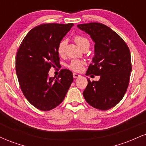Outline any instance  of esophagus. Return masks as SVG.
I'll return each instance as SVG.
<instances>
[{"label":"esophagus","instance_id":"34e87169","mask_svg":"<svg viewBox=\"0 0 146 146\" xmlns=\"http://www.w3.org/2000/svg\"><path fill=\"white\" fill-rule=\"evenodd\" d=\"M73 78H78L81 76L80 74H78V73H73Z\"/></svg>","mask_w":146,"mask_h":146}]
</instances>
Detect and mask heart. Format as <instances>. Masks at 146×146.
Segmentation results:
<instances>
[{
	"mask_svg": "<svg viewBox=\"0 0 146 146\" xmlns=\"http://www.w3.org/2000/svg\"><path fill=\"white\" fill-rule=\"evenodd\" d=\"M74 40L77 44L80 46V48H82L86 44H89V41L85 37L81 36H77L74 38ZM66 40H64L61 41L60 44H58V53L60 56H63L65 53V48H66ZM83 62L80 61L78 60H73L71 62V63L68 65V67L71 69L73 70V71H81L83 68Z\"/></svg>",
	"mask_w": 146,
	"mask_h": 146,
	"instance_id": "b5f03b06",
	"label": "heart"
}]
</instances>
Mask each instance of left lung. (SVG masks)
<instances>
[{
  "label": "left lung",
  "instance_id": "left-lung-1",
  "mask_svg": "<svg viewBox=\"0 0 146 146\" xmlns=\"http://www.w3.org/2000/svg\"><path fill=\"white\" fill-rule=\"evenodd\" d=\"M77 26L95 42V55L86 74L100 76L98 81L87 80L84 98L95 108L108 110L121 101L128 88L132 71L130 50L121 37L106 25L90 23Z\"/></svg>",
  "mask_w": 146,
  "mask_h": 146
}]
</instances>
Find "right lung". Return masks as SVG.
I'll return each mask as SVG.
<instances>
[{
	"mask_svg": "<svg viewBox=\"0 0 146 146\" xmlns=\"http://www.w3.org/2000/svg\"><path fill=\"white\" fill-rule=\"evenodd\" d=\"M73 25H40L31 29L20 45L16 75L25 97L38 109L48 111L60 105L73 82L68 69H62L58 78L48 75L50 68L60 64L58 44Z\"/></svg>",
	"mask_w": 146,
	"mask_h": 146,
	"instance_id": "1",
	"label": "right lung"
}]
</instances>
